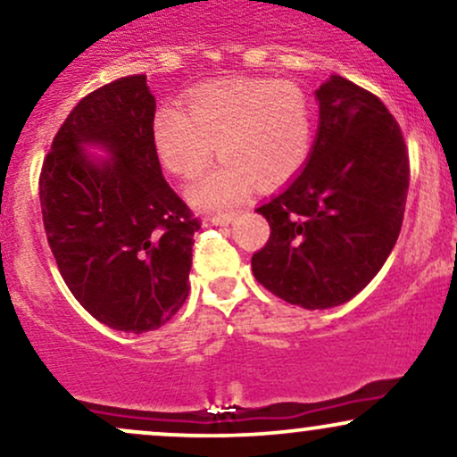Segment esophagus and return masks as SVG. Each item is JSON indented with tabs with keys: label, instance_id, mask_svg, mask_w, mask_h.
I'll list each match as a JSON object with an SVG mask.
<instances>
[{
	"label": "esophagus",
	"instance_id": "34e87169",
	"mask_svg": "<svg viewBox=\"0 0 457 457\" xmlns=\"http://www.w3.org/2000/svg\"><path fill=\"white\" fill-rule=\"evenodd\" d=\"M234 217H236V212H219V214H212L208 221H211L212 225H228L234 221Z\"/></svg>",
	"mask_w": 457,
	"mask_h": 457
}]
</instances>
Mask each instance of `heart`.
I'll use <instances>...</instances> for the list:
<instances>
[{
	"instance_id": "b5f03b06",
	"label": "heart",
	"mask_w": 457,
	"mask_h": 457,
	"mask_svg": "<svg viewBox=\"0 0 457 457\" xmlns=\"http://www.w3.org/2000/svg\"><path fill=\"white\" fill-rule=\"evenodd\" d=\"M153 145L176 174L194 176L223 162L187 187L197 208H223L249 194L253 183L274 189L304 168L312 145L309 97L291 82L232 79L195 89L179 106L157 108Z\"/></svg>"
}]
</instances>
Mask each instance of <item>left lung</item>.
I'll return each instance as SVG.
<instances>
[{
	"label": "left lung",
	"instance_id": "1",
	"mask_svg": "<svg viewBox=\"0 0 457 457\" xmlns=\"http://www.w3.org/2000/svg\"><path fill=\"white\" fill-rule=\"evenodd\" d=\"M319 128L309 162L283 194L257 208L270 223L253 274L302 309L360 294L392 253L404 219L409 155L377 96L332 76L315 91Z\"/></svg>",
	"mask_w": 457,
	"mask_h": 457
}]
</instances>
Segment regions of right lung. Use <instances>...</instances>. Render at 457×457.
I'll return each instance as SVG.
<instances>
[{
  "label": "right lung",
  "mask_w": 457,
  "mask_h": 457,
  "mask_svg": "<svg viewBox=\"0 0 457 457\" xmlns=\"http://www.w3.org/2000/svg\"><path fill=\"white\" fill-rule=\"evenodd\" d=\"M153 117L145 74L110 82L76 104L40 174L44 229L65 285L97 321L131 334L162 328L185 304L200 229L163 179Z\"/></svg>",
  "instance_id": "right-lung-1"
}]
</instances>
